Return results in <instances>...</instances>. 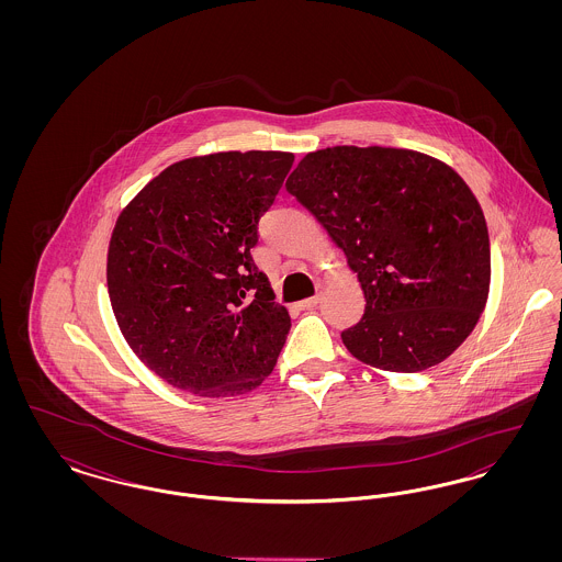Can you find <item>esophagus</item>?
Returning <instances> with one entry per match:
<instances>
[{
	"instance_id": "1",
	"label": "esophagus",
	"mask_w": 562,
	"mask_h": 562,
	"mask_svg": "<svg viewBox=\"0 0 562 562\" xmlns=\"http://www.w3.org/2000/svg\"><path fill=\"white\" fill-rule=\"evenodd\" d=\"M318 301H321V294H314V296H310V299L299 301V303H296V307H299V310H312V307H316V305H318Z\"/></svg>"
}]
</instances>
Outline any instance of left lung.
<instances>
[{
    "label": "left lung",
    "instance_id": "obj_1",
    "mask_svg": "<svg viewBox=\"0 0 562 562\" xmlns=\"http://www.w3.org/2000/svg\"><path fill=\"white\" fill-rule=\"evenodd\" d=\"M346 252L364 314L341 333L353 358L419 373L449 358L481 318L491 246L481 204L445 161L394 147H326L286 181Z\"/></svg>",
    "mask_w": 562,
    "mask_h": 562
}]
</instances>
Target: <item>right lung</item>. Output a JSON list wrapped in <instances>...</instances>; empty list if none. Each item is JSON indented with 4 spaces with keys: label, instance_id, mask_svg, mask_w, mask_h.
Here are the masks:
<instances>
[{
    "label": "right lung",
    "instance_id": "right-lung-1",
    "mask_svg": "<svg viewBox=\"0 0 562 562\" xmlns=\"http://www.w3.org/2000/svg\"><path fill=\"white\" fill-rule=\"evenodd\" d=\"M293 161L284 151L177 161L117 216L111 307L134 353L166 383L225 398L273 371L291 316L250 248Z\"/></svg>",
    "mask_w": 562,
    "mask_h": 562
}]
</instances>
